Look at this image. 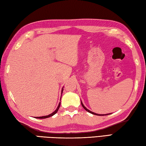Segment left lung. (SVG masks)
Wrapping results in <instances>:
<instances>
[{"instance_id": "8db88e82", "label": "left lung", "mask_w": 146, "mask_h": 146, "mask_svg": "<svg viewBox=\"0 0 146 146\" xmlns=\"http://www.w3.org/2000/svg\"><path fill=\"white\" fill-rule=\"evenodd\" d=\"M81 105H82V107L83 108H84V110H86V111H88L89 113H91V114H93V115H98V116H104V115H110V114H111V113H108V114H98V113H94V112H93V111H90V110H89L88 109V108H86V107L84 106V105H83V103H82V102H81Z\"/></svg>"}]
</instances>
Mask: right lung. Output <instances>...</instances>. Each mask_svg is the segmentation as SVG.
<instances>
[{
    "instance_id": "1",
    "label": "right lung",
    "mask_w": 146,
    "mask_h": 146,
    "mask_svg": "<svg viewBox=\"0 0 146 146\" xmlns=\"http://www.w3.org/2000/svg\"><path fill=\"white\" fill-rule=\"evenodd\" d=\"M63 90H64V88H62V92H63ZM60 100H61V98H60ZM60 102L59 103V104H58V106H57V108H56V109L55 110L53 111V113H52L51 114H50V115H46V116H42V117H35L36 118H49V117H52L53 115H54L56 112L58 111V109H59V108H60Z\"/></svg>"
}]
</instances>
